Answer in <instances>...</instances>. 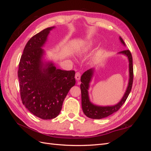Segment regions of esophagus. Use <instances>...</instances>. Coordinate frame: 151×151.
<instances>
[{
  "mask_svg": "<svg viewBox=\"0 0 151 151\" xmlns=\"http://www.w3.org/2000/svg\"><path fill=\"white\" fill-rule=\"evenodd\" d=\"M75 77H76V80L79 81L80 79V78H81V74H80V73L79 72H76Z\"/></svg>",
  "mask_w": 151,
  "mask_h": 151,
  "instance_id": "1",
  "label": "esophagus"
}]
</instances>
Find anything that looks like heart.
Here are the masks:
<instances>
[{
	"instance_id": "heart-1",
	"label": "heart",
	"mask_w": 151,
	"mask_h": 151,
	"mask_svg": "<svg viewBox=\"0 0 151 151\" xmlns=\"http://www.w3.org/2000/svg\"><path fill=\"white\" fill-rule=\"evenodd\" d=\"M91 47H92V44H91V43L88 45H87V46L84 48L83 51H87V50H88L90 49V48H91Z\"/></svg>"
}]
</instances>
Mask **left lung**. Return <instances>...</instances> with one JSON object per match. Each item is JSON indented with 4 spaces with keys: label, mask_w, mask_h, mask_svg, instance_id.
Masks as SVG:
<instances>
[{
    "label": "left lung",
    "mask_w": 151,
    "mask_h": 151,
    "mask_svg": "<svg viewBox=\"0 0 151 151\" xmlns=\"http://www.w3.org/2000/svg\"><path fill=\"white\" fill-rule=\"evenodd\" d=\"M120 40L121 43L125 46V42H123V39L120 37ZM118 53L125 55L129 59V81L128 84L127 88L126 89L125 93L123 95V98L120 100V101L113 106H97L93 104L90 101L89 94H88V89L89 87V83L92 79L94 69L91 68L87 71H86L84 74L82 75L81 77V100H82V108L85 115L93 119H101V118H106L111 114L115 113L119 109L122 105L124 104L126 99L130 93L132 84H133V79H134V69H133V63H132V54L129 50H123L120 52Z\"/></svg>",
    "instance_id": "8db88e82"
}]
</instances>
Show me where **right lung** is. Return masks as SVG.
<instances>
[{
    "label": "right lung",
    "mask_w": 151,
    "mask_h": 151,
    "mask_svg": "<svg viewBox=\"0 0 151 151\" xmlns=\"http://www.w3.org/2000/svg\"><path fill=\"white\" fill-rule=\"evenodd\" d=\"M46 28L30 38L23 50L17 72L22 104L34 115L50 120L60 113L68 91L76 84L75 71L57 68L43 60L42 48L50 31Z\"/></svg>",
    "instance_id": "obj_1"
}]
</instances>
